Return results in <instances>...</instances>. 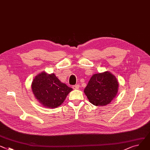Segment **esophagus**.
<instances>
[{"mask_svg":"<svg viewBox=\"0 0 150 150\" xmlns=\"http://www.w3.org/2000/svg\"><path fill=\"white\" fill-rule=\"evenodd\" d=\"M72 87H73L74 89H78L79 88V84H76V85L73 86Z\"/></svg>","mask_w":150,"mask_h":150,"instance_id":"1","label":"esophagus"}]
</instances>
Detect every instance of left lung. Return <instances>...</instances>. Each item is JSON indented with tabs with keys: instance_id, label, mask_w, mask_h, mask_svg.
Masks as SVG:
<instances>
[{
	"instance_id": "1",
	"label": "left lung",
	"mask_w": 150,
	"mask_h": 150,
	"mask_svg": "<svg viewBox=\"0 0 150 150\" xmlns=\"http://www.w3.org/2000/svg\"><path fill=\"white\" fill-rule=\"evenodd\" d=\"M119 83L116 76L105 71L92 76L84 92L89 102L96 106L110 103L118 92Z\"/></svg>"
}]
</instances>
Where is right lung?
Here are the masks:
<instances>
[{
    "instance_id": "add662e5",
    "label": "right lung",
    "mask_w": 150,
    "mask_h": 150,
    "mask_svg": "<svg viewBox=\"0 0 150 150\" xmlns=\"http://www.w3.org/2000/svg\"><path fill=\"white\" fill-rule=\"evenodd\" d=\"M34 96L39 103L47 108H57L61 105L71 87L61 82L54 74L43 71L35 76L31 84Z\"/></svg>"
}]
</instances>
